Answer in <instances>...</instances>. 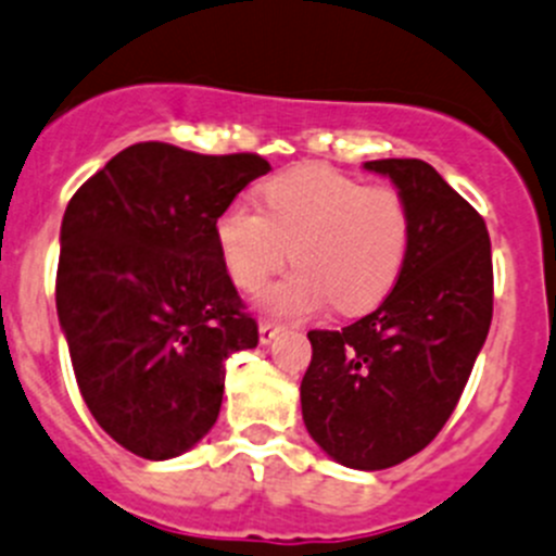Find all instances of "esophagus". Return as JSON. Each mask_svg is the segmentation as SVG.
I'll return each instance as SVG.
<instances>
[{
  "label": "esophagus",
  "instance_id": "esophagus-1",
  "mask_svg": "<svg viewBox=\"0 0 556 556\" xmlns=\"http://www.w3.org/2000/svg\"><path fill=\"white\" fill-rule=\"evenodd\" d=\"M279 331H282V326H279V323H271V320H261V326H257V333H261L263 344L274 342Z\"/></svg>",
  "mask_w": 556,
  "mask_h": 556
}]
</instances>
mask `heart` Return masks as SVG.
<instances>
[{"label":"heart","mask_w":556,"mask_h":556,"mask_svg":"<svg viewBox=\"0 0 556 556\" xmlns=\"http://www.w3.org/2000/svg\"><path fill=\"white\" fill-rule=\"evenodd\" d=\"M261 195L263 212L239 201L217 219L225 266L241 290H261L293 257L299 268L263 295L271 312L331 301L358 315L391 293L409 244V208L396 187H364L331 165L304 163L268 179Z\"/></svg>","instance_id":"1"}]
</instances>
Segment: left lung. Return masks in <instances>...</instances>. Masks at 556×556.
I'll return each instance as SVG.
<instances>
[{
    "label": "left lung",
    "instance_id": "obj_1",
    "mask_svg": "<svg viewBox=\"0 0 556 556\" xmlns=\"http://www.w3.org/2000/svg\"><path fill=\"white\" fill-rule=\"evenodd\" d=\"M409 208L402 274L342 331H309L301 380L306 432L333 462L386 470L427 448L459 404L494 306L481 214L424 160H371Z\"/></svg>",
    "mask_w": 556,
    "mask_h": 556
}]
</instances>
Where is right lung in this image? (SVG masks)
Instances as JSON below:
<instances>
[{
  "label": "right lung",
  "mask_w": 556,
  "mask_h": 556,
  "mask_svg": "<svg viewBox=\"0 0 556 556\" xmlns=\"http://www.w3.org/2000/svg\"><path fill=\"white\" fill-rule=\"evenodd\" d=\"M271 165L135 143L78 187L62 219L56 312L102 432L174 459L214 427L225 358L257 344L217 219Z\"/></svg>",
  "instance_id": "right-lung-1"
}]
</instances>
